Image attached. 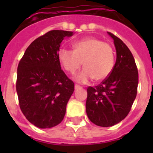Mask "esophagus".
<instances>
[{"label": "esophagus", "instance_id": "esophagus-1", "mask_svg": "<svg viewBox=\"0 0 153 153\" xmlns=\"http://www.w3.org/2000/svg\"><path fill=\"white\" fill-rule=\"evenodd\" d=\"M81 88H82V86L78 85V84H75V85H74V89H75V90H79V89H81Z\"/></svg>", "mask_w": 153, "mask_h": 153}]
</instances>
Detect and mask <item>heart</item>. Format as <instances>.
I'll return each mask as SVG.
<instances>
[{"label": "heart", "instance_id": "heart-1", "mask_svg": "<svg viewBox=\"0 0 153 153\" xmlns=\"http://www.w3.org/2000/svg\"><path fill=\"white\" fill-rule=\"evenodd\" d=\"M59 58L65 70L71 74L82 67L84 69L75 75V80L85 83L93 79L100 82L109 76L114 67V50L108 43L88 37L74 44V51L62 48Z\"/></svg>", "mask_w": 153, "mask_h": 153}]
</instances>
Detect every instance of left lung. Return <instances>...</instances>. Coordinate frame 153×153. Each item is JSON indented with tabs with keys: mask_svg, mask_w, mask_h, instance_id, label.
<instances>
[{
	"mask_svg": "<svg viewBox=\"0 0 153 153\" xmlns=\"http://www.w3.org/2000/svg\"><path fill=\"white\" fill-rule=\"evenodd\" d=\"M117 59L109 76L99 85L89 86L86 110L91 122L109 127L126 118L137 93L138 71L128 47L111 32Z\"/></svg>",
	"mask_w": 153,
	"mask_h": 153,
	"instance_id": "left-lung-1",
	"label": "left lung"
}]
</instances>
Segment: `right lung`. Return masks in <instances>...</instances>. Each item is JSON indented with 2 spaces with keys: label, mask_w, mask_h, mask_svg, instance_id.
Listing matches in <instances>:
<instances>
[{
  "label": "right lung",
  "mask_w": 153,
  "mask_h": 153,
  "mask_svg": "<svg viewBox=\"0 0 153 153\" xmlns=\"http://www.w3.org/2000/svg\"><path fill=\"white\" fill-rule=\"evenodd\" d=\"M73 32L52 30L36 39L17 67L16 92L21 111L38 128H52L61 122L74 84L61 69L60 44Z\"/></svg>",
  "instance_id": "right-lung-1"
}]
</instances>
